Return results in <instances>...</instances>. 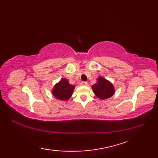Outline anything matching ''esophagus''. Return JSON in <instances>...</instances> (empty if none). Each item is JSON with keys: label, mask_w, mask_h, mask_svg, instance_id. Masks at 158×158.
Masks as SVG:
<instances>
[{"label": "esophagus", "mask_w": 158, "mask_h": 158, "mask_svg": "<svg viewBox=\"0 0 158 158\" xmlns=\"http://www.w3.org/2000/svg\"><path fill=\"white\" fill-rule=\"evenodd\" d=\"M80 85H83V86H85V85H88V83L84 82V81H82V82L80 83Z\"/></svg>", "instance_id": "obj_1"}]
</instances>
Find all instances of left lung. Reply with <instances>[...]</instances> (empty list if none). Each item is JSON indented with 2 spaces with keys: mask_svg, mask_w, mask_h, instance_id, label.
<instances>
[{
  "mask_svg": "<svg viewBox=\"0 0 158 158\" xmlns=\"http://www.w3.org/2000/svg\"><path fill=\"white\" fill-rule=\"evenodd\" d=\"M92 88L96 97L101 100L110 98L115 92L112 83L102 76L98 77L97 82L92 86Z\"/></svg>",
  "mask_w": 158,
  "mask_h": 158,
  "instance_id": "8db88e82",
  "label": "left lung"
}]
</instances>
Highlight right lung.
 Instances as JSON below:
<instances>
[{"instance_id": "obj_1", "label": "right lung", "mask_w": 158, "mask_h": 158, "mask_svg": "<svg viewBox=\"0 0 158 158\" xmlns=\"http://www.w3.org/2000/svg\"><path fill=\"white\" fill-rule=\"evenodd\" d=\"M75 88V85L70 84L68 79L62 78L53 86L52 89V94L58 100L66 101L71 97Z\"/></svg>"}]
</instances>
